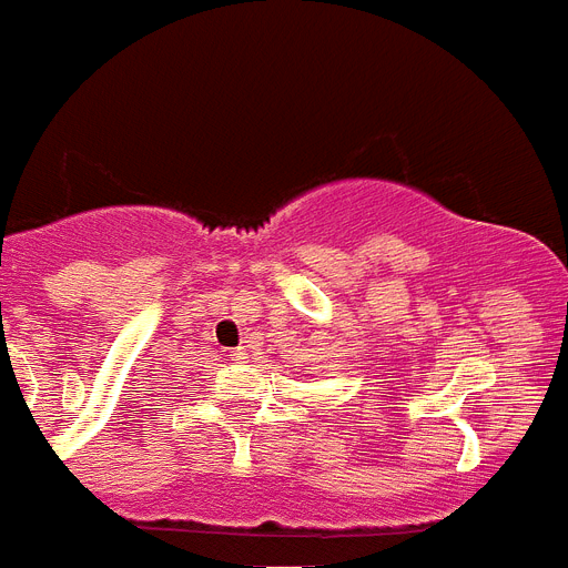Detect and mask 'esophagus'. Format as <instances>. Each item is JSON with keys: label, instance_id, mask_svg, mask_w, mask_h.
Returning a JSON list of instances; mask_svg holds the SVG:
<instances>
[{"label": "esophagus", "instance_id": "1", "mask_svg": "<svg viewBox=\"0 0 568 568\" xmlns=\"http://www.w3.org/2000/svg\"><path fill=\"white\" fill-rule=\"evenodd\" d=\"M229 357H232L234 363H246V359H250V345H241V348H234Z\"/></svg>", "mask_w": 568, "mask_h": 568}]
</instances>
